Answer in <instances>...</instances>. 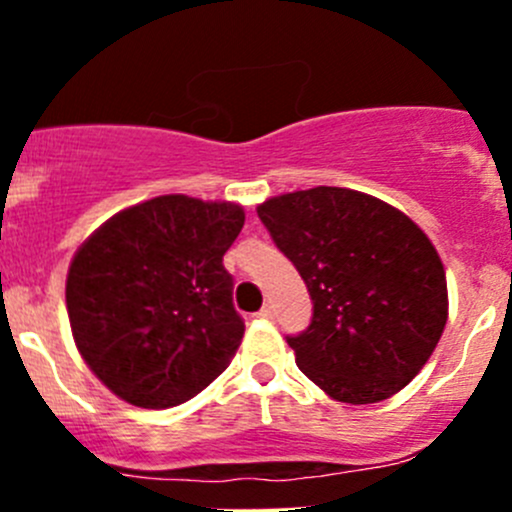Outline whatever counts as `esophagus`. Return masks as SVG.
<instances>
[{
	"mask_svg": "<svg viewBox=\"0 0 512 512\" xmlns=\"http://www.w3.org/2000/svg\"><path fill=\"white\" fill-rule=\"evenodd\" d=\"M275 307H272V304H265V307L260 309V317L262 319H275Z\"/></svg>",
	"mask_w": 512,
	"mask_h": 512,
	"instance_id": "obj_1",
	"label": "esophagus"
}]
</instances>
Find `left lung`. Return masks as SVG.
<instances>
[{
	"label": "left lung",
	"instance_id": "1",
	"mask_svg": "<svg viewBox=\"0 0 512 512\" xmlns=\"http://www.w3.org/2000/svg\"><path fill=\"white\" fill-rule=\"evenodd\" d=\"M257 215L314 304L312 324L287 337L302 374L344 404L399 394L448 319L446 270L426 232L374 195L329 185L277 195Z\"/></svg>",
	"mask_w": 512,
	"mask_h": 512
}]
</instances>
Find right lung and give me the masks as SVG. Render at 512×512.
Here are the masks:
<instances>
[{"label": "right lung", "instance_id": "obj_1", "mask_svg": "<svg viewBox=\"0 0 512 512\" xmlns=\"http://www.w3.org/2000/svg\"><path fill=\"white\" fill-rule=\"evenodd\" d=\"M245 225L237 203L160 195L108 218L76 250L66 309L103 386L170 409L213 384L245 334L223 255Z\"/></svg>", "mask_w": 512, "mask_h": 512}]
</instances>
